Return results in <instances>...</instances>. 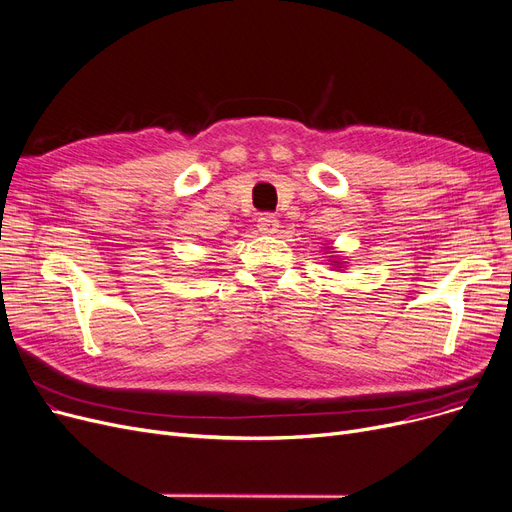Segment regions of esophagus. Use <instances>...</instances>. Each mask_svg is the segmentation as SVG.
<instances>
[{
  "label": "esophagus",
  "mask_w": 512,
  "mask_h": 512,
  "mask_svg": "<svg viewBox=\"0 0 512 512\" xmlns=\"http://www.w3.org/2000/svg\"><path fill=\"white\" fill-rule=\"evenodd\" d=\"M257 228H259V232H263V234H274V232L278 230V219H276V215H272V213H261V217L257 219Z\"/></svg>",
  "instance_id": "esophagus-1"
}]
</instances>
